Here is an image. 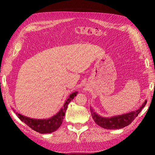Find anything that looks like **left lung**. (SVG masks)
Masks as SVG:
<instances>
[{"label":"left lung","mask_w":155,"mask_h":155,"mask_svg":"<svg viewBox=\"0 0 155 155\" xmlns=\"http://www.w3.org/2000/svg\"><path fill=\"white\" fill-rule=\"evenodd\" d=\"M146 101L142 107L137 110L131 112L130 113L111 117V118H103L96 114L92 108H91V115L95 123L101 127L106 129H118L125 127L132 123V121L137 118L138 114L142 111V109L146 104Z\"/></svg>","instance_id":"left-lung-1"}]
</instances>
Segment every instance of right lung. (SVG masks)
Segmentation results:
<instances>
[{"label":"right lung","instance_id":"right-lung-1","mask_svg":"<svg viewBox=\"0 0 155 155\" xmlns=\"http://www.w3.org/2000/svg\"><path fill=\"white\" fill-rule=\"evenodd\" d=\"M77 95V92H74L70 95L67 101L64 104L63 108L60 110L58 113L54 116L52 118L48 120H36L28 118L21 114L16 113L18 118L26 124L31 129L34 130L36 132L41 134L50 133L57 130L61 125L64 116L66 113V111L69 103L73 100L74 97Z\"/></svg>","mask_w":155,"mask_h":155}]
</instances>
